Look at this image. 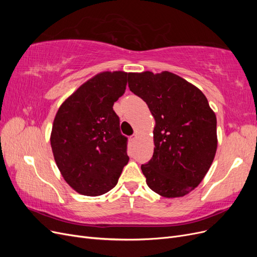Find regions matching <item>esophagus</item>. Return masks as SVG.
I'll use <instances>...</instances> for the list:
<instances>
[{"label":"esophagus","instance_id":"esophagus-1","mask_svg":"<svg viewBox=\"0 0 257 257\" xmlns=\"http://www.w3.org/2000/svg\"><path fill=\"white\" fill-rule=\"evenodd\" d=\"M136 139H137V135H132V136L130 137V141H131L132 144H134V143L136 142Z\"/></svg>","mask_w":257,"mask_h":257}]
</instances>
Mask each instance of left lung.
Returning a JSON list of instances; mask_svg holds the SVG:
<instances>
[{"mask_svg":"<svg viewBox=\"0 0 257 257\" xmlns=\"http://www.w3.org/2000/svg\"><path fill=\"white\" fill-rule=\"evenodd\" d=\"M128 88L155 120L153 157L142 165L148 186L166 198L186 195L203 180L216 152V116L207 97L166 71L128 73Z\"/></svg>","mask_w":257,"mask_h":257,"instance_id":"left-lung-1","label":"left lung"}]
</instances>
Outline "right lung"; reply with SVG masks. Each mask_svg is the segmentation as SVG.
Instances as JSON below:
<instances>
[{
    "label": "right lung",
    "instance_id": "add662e5",
    "mask_svg": "<svg viewBox=\"0 0 257 257\" xmlns=\"http://www.w3.org/2000/svg\"><path fill=\"white\" fill-rule=\"evenodd\" d=\"M127 77L122 71L95 75L64 100L54 118V161L64 180L81 195L110 191L128 162L127 138L112 108L125 92Z\"/></svg>",
    "mask_w": 257,
    "mask_h": 257
}]
</instances>
